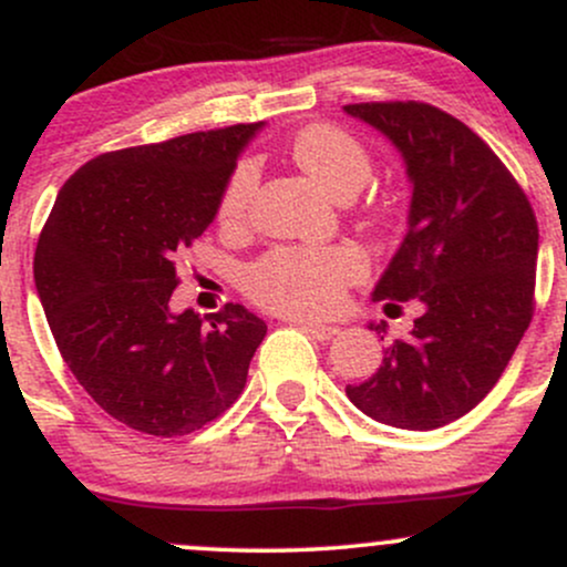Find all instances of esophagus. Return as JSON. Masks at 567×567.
Here are the masks:
<instances>
[{
    "mask_svg": "<svg viewBox=\"0 0 567 567\" xmlns=\"http://www.w3.org/2000/svg\"><path fill=\"white\" fill-rule=\"evenodd\" d=\"M298 328L303 330L306 336L315 338V341H330L338 333L336 324H317V322H298Z\"/></svg>",
    "mask_w": 567,
    "mask_h": 567,
    "instance_id": "esophagus-1",
    "label": "esophagus"
}]
</instances>
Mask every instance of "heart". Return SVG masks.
<instances>
[{
  "label": "heart",
  "instance_id": "heart-1",
  "mask_svg": "<svg viewBox=\"0 0 567 567\" xmlns=\"http://www.w3.org/2000/svg\"><path fill=\"white\" fill-rule=\"evenodd\" d=\"M290 157L303 173L336 197H351L370 178L373 162L354 135L336 125L303 127L290 143ZM258 184V167L243 159L226 178L218 199V220L243 224ZM365 261L343 245L330 247H271L243 269V290L271 311L320 317L343 303V292L362 277Z\"/></svg>",
  "mask_w": 567,
  "mask_h": 567
}]
</instances>
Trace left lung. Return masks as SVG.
<instances>
[{"mask_svg": "<svg viewBox=\"0 0 567 567\" xmlns=\"http://www.w3.org/2000/svg\"><path fill=\"white\" fill-rule=\"evenodd\" d=\"M381 130L413 181L408 234L375 285L386 311L424 303L349 400L381 424L437 429L496 386L536 306L538 224L523 186L464 122L421 101L349 103ZM381 341L386 322L370 324Z\"/></svg>", "mask_w": 567, "mask_h": 567, "instance_id": "left-lung-1", "label": "left lung"}]
</instances>
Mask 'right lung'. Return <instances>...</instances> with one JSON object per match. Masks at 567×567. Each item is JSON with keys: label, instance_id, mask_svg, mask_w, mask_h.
Returning <instances> with one entry per match:
<instances>
[{"label": "right lung", "instance_id": "add662e5", "mask_svg": "<svg viewBox=\"0 0 567 567\" xmlns=\"http://www.w3.org/2000/svg\"><path fill=\"white\" fill-rule=\"evenodd\" d=\"M264 122L101 154L63 184L39 234L34 282L74 379L112 419L184 437L243 394L266 322L239 303L171 309L175 256L213 224Z\"/></svg>", "mask_w": 567, "mask_h": 567}]
</instances>
